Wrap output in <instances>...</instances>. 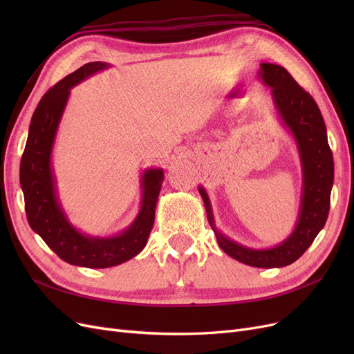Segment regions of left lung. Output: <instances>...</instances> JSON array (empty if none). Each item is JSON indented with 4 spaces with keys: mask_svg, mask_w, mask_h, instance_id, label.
<instances>
[{
    "mask_svg": "<svg viewBox=\"0 0 354 354\" xmlns=\"http://www.w3.org/2000/svg\"><path fill=\"white\" fill-rule=\"evenodd\" d=\"M260 75L264 85L272 88L270 94L277 116L292 136L301 162L303 190L295 229L285 241L272 248H250L218 230L205 189L199 186L198 190L205 203L208 223L216 233L220 248L243 264L274 269L297 261L324 229L334 185V159L322 113L312 95L299 87L285 68L274 63H261Z\"/></svg>",
    "mask_w": 354,
    "mask_h": 354,
    "instance_id": "obj_1",
    "label": "left lung"
}]
</instances>
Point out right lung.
I'll use <instances>...</instances> for the list:
<instances>
[{
	"label": "right lung",
	"mask_w": 354,
	"mask_h": 354,
	"mask_svg": "<svg viewBox=\"0 0 354 354\" xmlns=\"http://www.w3.org/2000/svg\"><path fill=\"white\" fill-rule=\"evenodd\" d=\"M104 62H90L50 88L32 115L28 142L20 160V186L30 229L38 233L63 261L88 269H106L125 263L146 246L153 227L155 208L164 181L162 168H147L142 174V205L134 221L115 236H91L69 221L57 196L51 165L63 112L71 88L91 75L108 69Z\"/></svg>",
	"instance_id": "add662e5"
}]
</instances>
